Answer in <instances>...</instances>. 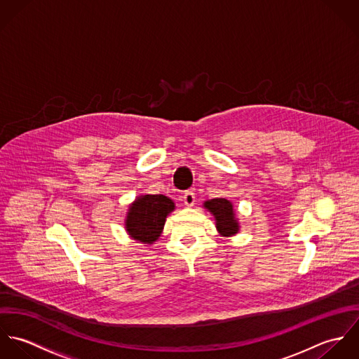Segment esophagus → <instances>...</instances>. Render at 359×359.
<instances>
[{
    "instance_id": "obj_1",
    "label": "esophagus",
    "mask_w": 359,
    "mask_h": 359,
    "mask_svg": "<svg viewBox=\"0 0 359 359\" xmlns=\"http://www.w3.org/2000/svg\"><path fill=\"white\" fill-rule=\"evenodd\" d=\"M182 201H184V205H188V207H192L196 202V196L192 191H187L182 196Z\"/></svg>"
}]
</instances>
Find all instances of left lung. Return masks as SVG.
I'll return each mask as SVG.
<instances>
[{
    "mask_svg": "<svg viewBox=\"0 0 359 359\" xmlns=\"http://www.w3.org/2000/svg\"><path fill=\"white\" fill-rule=\"evenodd\" d=\"M203 205L214 215L215 226L221 236H232L238 233L239 222L236 219L233 205L229 201L224 198H215V199L207 201Z\"/></svg>",
    "mask_w": 359,
    "mask_h": 359,
    "instance_id": "8db88e82",
    "label": "left lung"
}]
</instances>
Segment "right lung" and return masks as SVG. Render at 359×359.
<instances>
[{
  "label": "right lung",
  "instance_id": "right-lung-1",
  "mask_svg": "<svg viewBox=\"0 0 359 359\" xmlns=\"http://www.w3.org/2000/svg\"><path fill=\"white\" fill-rule=\"evenodd\" d=\"M174 208V202L164 195H142L137 198L126 217L128 235L138 242L152 245L161 235L165 218Z\"/></svg>",
  "mask_w": 359,
  "mask_h": 359
}]
</instances>
